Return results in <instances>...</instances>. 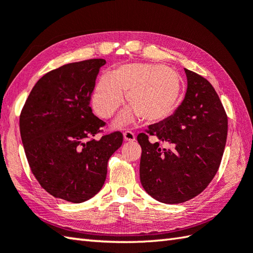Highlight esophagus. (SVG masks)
<instances>
[{"mask_svg":"<svg viewBox=\"0 0 253 253\" xmlns=\"http://www.w3.org/2000/svg\"><path fill=\"white\" fill-rule=\"evenodd\" d=\"M124 139H125L126 141H135L136 140V137H135V133L130 130H127L124 132Z\"/></svg>","mask_w":253,"mask_h":253,"instance_id":"esophagus-1","label":"esophagus"}]
</instances>
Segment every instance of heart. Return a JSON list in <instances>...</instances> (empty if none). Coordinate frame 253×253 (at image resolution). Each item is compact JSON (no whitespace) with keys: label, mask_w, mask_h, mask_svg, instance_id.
Masks as SVG:
<instances>
[{"label":"heart","mask_w":253,"mask_h":253,"mask_svg":"<svg viewBox=\"0 0 253 253\" xmlns=\"http://www.w3.org/2000/svg\"><path fill=\"white\" fill-rule=\"evenodd\" d=\"M131 109L124 111L116 125L131 123L141 116L148 123L162 122L175 110L180 94V78L173 69L158 64L133 63L103 75L95 84L92 104L103 118L111 117L125 100Z\"/></svg>","instance_id":"heart-1"}]
</instances>
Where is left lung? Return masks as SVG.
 I'll return each mask as SVG.
<instances>
[{
    "instance_id": "left-lung-1",
    "label": "left lung",
    "mask_w": 253,
    "mask_h": 253,
    "mask_svg": "<svg viewBox=\"0 0 253 253\" xmlns=\"http://www.w3.org/2000/svg\"><path fill=\"white\" fill-rule=\"evenodd\" d=\"M185 99L173 115L139 133L140 181L150 196L175 204L195 198L211 182L221 164L227 139V115L216 91L206 78L185 68ZM149 135L173 144H151Z\"/></svg>"
}]
</instances>
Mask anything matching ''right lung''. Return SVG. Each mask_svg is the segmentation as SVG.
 I'll return each mask as SVG.
<instances>
[{
	"label": "right lung",
	"instance_id": "add662e5",
	"mask_svg": "<svg viewBox=\"0 0 253 253\" xmlns=\"http://www.w3.org/2000/svg\"><path fill=\"white\" fill-rule=\"evenodd\" d=\"M105 63L92 58L46 73L32 88L19 117L32 174L50 195L73 203L87 201L101 190L109 159L123 143L120 131L92 138L104 126L90 100Z\"/></svg>",
	"mask_w": 253,
	"mask_h": 253
}]
</instances>
